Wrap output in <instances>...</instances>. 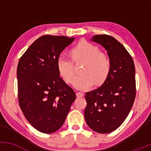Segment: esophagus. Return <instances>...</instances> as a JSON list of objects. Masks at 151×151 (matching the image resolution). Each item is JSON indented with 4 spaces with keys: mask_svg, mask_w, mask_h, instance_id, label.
Wrapping results in <instances>:
<instances>
[{
    "mask_svg": "<svg viewBox=\"0 0 151 151\" xmlns=\"http://www.w3.org/2000/svg\"><path fill=\"white\" fill-rule=\"evenodd\" d=\"M77 97H83L84 96V93L82 92H79V91H77Z\"/></svg>",
    "mask_w": 151,
    "mask_h": 151,
    "instance_id": "esophagus-1",
    "label": "esophagus"
}]
</instances>
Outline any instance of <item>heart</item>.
I'll return each instance as SVG.
<instances>
[{
	"label": "heart",
	"mask_w": 151,
	"mask_h": 151,
	"mask_svg": "<svg viewBox=\"0 0 151 151\" xmlns=\"http://www.w3.org/2000/svg\"><path fill=\"white\" fill-rule=\"evenodd\" d=\"M70 53L75 62H85L81 70L83 74L73 81V85L77 89H86L94 83L100 85L104 82L110 72L111 62L108 55L101 52L97 46L89 42H81L72 48ZM73 61L64 55H60L57 61L59 72L67 83H72L74 77Z\"/></svg>",
	"instance_id": "obj_1"
}]
</instances>
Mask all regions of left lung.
Instances as JSON below:
<instances>
[{"label": "left lung", "instance_id": "8db88e82", "mask_svg": "<svg viewBox=\"0 0 151 151\" xmlns=\"http://www.w3.org/2000/svg\"><path fill=\"white\" fill-rule=\"evenodd\" d=\"M91 40L106 50L111 67L104 84L86 93L84 118L93 131L109 133L123 124L133 106L136 93L134 62L124 45L111 36L96 35Z\"/></svg>", "mask_w": 151, "mask_h": 151}]
</instances>
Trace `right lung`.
I'll list each match as a JSON object with an SVG mask.
<instances>
[{"mask_svg": "<svg viewBox=\"0 0 151 151\" xmlns=\"http://www.w3.org/2000/svg\"><path fill=\"white\" fill-rule=\"evenodd\" d=\"M74 40L66 36L43 35L19 60V105L26 119L40 132L58 131L76 99L74 89L60 77L57 65L60 53Z\"/></svg>", "mask_w": 151, "mask_h": 151, "instance_id": "right-lung-1", "label": "right lung"}]
</instances>
